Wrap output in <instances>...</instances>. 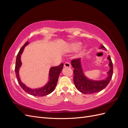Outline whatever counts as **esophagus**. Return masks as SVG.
I'll return each mask as SVG.
<instances>
[{
    "label": "esophagus",
    "instance_id": "34e87169",
    "mask_svg": "<svg viewBox=\"0 0 128 128\" xmlns=\"http://www.w3.org/2000/svg\"><path fill=\"white\" fill-rule=\"evenodd\" d=\"M64 67H66V68H70V64L69 62H66L64 64Z\"/></svg>",
    "mask_w": 128,
    "mask_h": 128
}]
</instances>
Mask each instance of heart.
<instances>
[{"label":"heart","instance_id":"heart-1","mask_svg":"<svg viewBox=\"0 0 128 128\" xmlns=\"http://www.w3.org/2000/svg\"><path fill=\"white\" fill-rule=\"evenodd\" d=\"M82 46V42H74L72 43L69 46V51L72 52H75L77 50H78ZM86 47L83 48L80 51V54H83L86 52Z\"/></svg>","mask_w":128,"mask_h":128}]
</instances>
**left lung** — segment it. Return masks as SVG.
Instances as JSON below:
<instances>
[{
	"mask_svg": "<svg viewBox=\"0 0 128 128\" xmlns=\"http://www.w3.org/2000/svg\"><path fill=\"white\" fill-rule=\"evenodd\" d=\"M100 48L104 50H106L104 45L102 44L99 48V49ZM107 59L110 61L108 64L110 70L107 72V76L102 80H98L90 79L85 75L80 58L72 61V66L74 69V83L77 90L84 94H91L102 91L107 86L112 79L113 70V63L110 56H108Z\"/></svg>",
	"mask_w": 128,
	"mask_h": 128,
	"instance_id": "1",
	"label": "left lung"
}]
</instances>
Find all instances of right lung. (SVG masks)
<instances>
[{
	"mask_svg": "<svg viewBox=\"0 0 128 128\" xmlns=\"http://www.w3.org/2000/svg\"><path fill=\"white\" fill-rule=\"evenodd\" d=\"M29 43V42H26L20 50V51H19L17 55L16 64H15V74H16V78L18 80V84H20V86L22 88L23 90L26 92L28 93V94L37 96H47L54 90L59 75L62 70L64 64H61L58 66L52 67L50 69L48 80V83L44 86L36 88H32L26 86L24 83H23L21 82L20 77L19 76V70H20V68L22 65V62L21 61V55L24 51L25 47L27 45H28Z\"/></svg>",
	"mask_w": 128,
	"mask_h": 128,
	"instance_id": "right-lung-1",
	"label": "right lung"
}]
</instances>
